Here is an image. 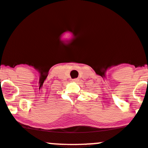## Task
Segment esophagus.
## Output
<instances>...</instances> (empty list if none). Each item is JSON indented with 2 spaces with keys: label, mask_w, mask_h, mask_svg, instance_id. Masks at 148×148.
Segmentation results:
<instances>
[{
  "label": "esophagus",
  "mask_w": 148,
  "mask_h": 148,
  "mask_svg": "<svg viewBox=\"0 0 148 148\" xmlns=\"http://www.w3.org/2000/svg\"><path fill=\"white\" fill-rule=\"evenodd\" d=\"M72 81H73V82H78L79 81V79H74Z\"/></svg>",
  "instance_id": "1"
}]
</instances>
